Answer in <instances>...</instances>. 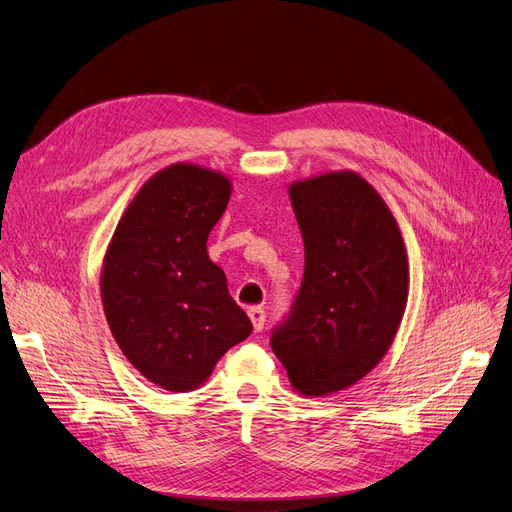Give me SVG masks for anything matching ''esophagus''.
I'll use <instances>...</instances> for the list:
<instances>
[{"label":"esophagus","instance_id":"1","mask_svg":"<svg viewBox=\"0 0 512 512\" xmlns=\"http://www.w3.org/2000/svg\"><path fill=\"white\" fill-rule=\"evenodd\" d=\"M248 315H250V319H252V323H254V330H256V332H262L264 321H267V313H264L262 306H252V309L248 311Z\"/></svg>","mask_w":512,"mask_h":512}]
</instances>
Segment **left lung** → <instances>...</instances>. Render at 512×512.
I'll return each mask as SVG.
<instances>
[{
  "label": "left lung",
  "mask_w": 512,
  "mask_h": 512,
  "mask_svg": "<svg viewBox=\"0 0 512 512\" xmlns=\"http://www.w3.org/2000/svg\"><path fill=\"white\" fill-rule=\"evenodd\" d=\"M304 241L300 290L271 332L298 393L330 395L386 355L407 302V256L393 214L353 172L290 187Z\"/></svg>",
  "instance_id": "obj_1"
}]
</instances>
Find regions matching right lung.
I'll use <instances>...</instances> for the list:
<instances>
[{"mask_svg": "<svg viewBox=\"0 0 512 512\" xmlns=\"http://www.w3.org/2000/svg\"><path fill=\"white\" fill-rule=\"evenodd\" d=\"M229 197L222 174L174 163L138 191L105 256L100 292L119 349L172 393L193 391L252 334L206 248Z\"/></svg>", "mask_w": 512, "mask_h": 512, "instance_id": "add662e5", "label": "right lung"}]
</instances>
